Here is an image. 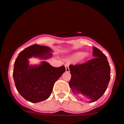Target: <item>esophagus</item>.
<instances>
[{
	"instance_id": "1",
	"label": "esophagus",
	"mask_w": 124,
	"mask_h": 124,
	"mask_svg": "<svg viewBox=\"0 0 124 124\" xmlns=\"http://www.w3.org/2000/svg\"><path fill=\"white\" fill-rule=\"evenodd\" d=\"M65 69H66V72H69V65L68 64H66L65 65Z\"/></svg>"
}]
</instances>
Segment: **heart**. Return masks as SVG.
<instances>
[{
    "label": "heart",
    "mask_w": 124,
    "mask_h": 124,
    "mask_svg": "<svg viewBox=\"0 0 124 124\" xmlns=\"http://www.w3.org/2000/svg\"><path fill=\"white\" fill-rule=\"evenodd\" d=\"M89 54L87 52H77L69 56L68 58L69 60L71 61H84L86 59H88L89 57Z\"/></svg>",
    "instance_id": "1"
}]
</instances>
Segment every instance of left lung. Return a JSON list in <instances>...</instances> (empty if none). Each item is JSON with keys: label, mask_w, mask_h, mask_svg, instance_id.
<instances>
[{"label": "left lung", "mask_w": 124, "mask_h": 124, "mask_svg": "<svg viewBox=\"0 0 124 124\" xmlns=\"http://www.w3.org/2000/svg\"><path fill=\"white\" fill-rule=\"evenodd\" d=\"M94 58L81 65H69L71 79L69 82L74 95H82L93 102L105 93L109 82L111 69L107 56L93 46Z\"/></svg>", "instance_id": "8db88e82"}]
</instances>
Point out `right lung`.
<instances>
[{
    "instance_id": "right-lung-1",
    "label": "right lung",
    "mask_w": 124,
    "mask_h": 124,
    "mask_svg": "<svg viewBox=\"0 0 124 124\" xmlns=\"http://www.w3.org/2000/svg\"><path fill=\"white\" fill-rule=\"evenodd\" d=\"M53 52L50 47L35 44L20 52L16 59L13 77L16 89L31 102L47 100L55 82L65 72L64 66L55 68L45 61L52 56ZM32 57L44 61L39 65H30L29 59Z\"/></svg>"
}]
</instances>
